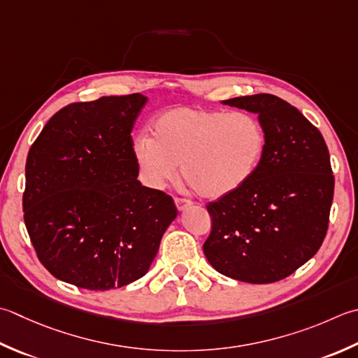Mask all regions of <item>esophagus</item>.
<instances>
[{
	"instance_id": "esophagus-1",
	"label": "esophagus",
	"mask_w": 358,
	"mask_h": 358,
	"mask_svg": "<svg viewBox=\"0 0 358 358\" xmlns=\"http://www.w3.org/2000/svg\"><path fill=\"white\" fill-rule=\"evenodd\" d=\"M191 205H192V203L186 200V199H175V206H177L178 211H185V209L189 208Z\"/></svg>"
}]
</instances>
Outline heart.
<instances>
[{
    "label": "heart",
    "mask_w": 358,
    "mask_h": 358,
    "mask_svg": "<svg viewBox=\"0 0 358 358\" xmlns=\"http://www.w3.org/2000/svg\"><path fill=\"white\" fill-rule=\"evenodd\" d=\"M153 138L133 141V158L144 183L161 189L178 177L199 195L217 200L236 192L253 177L265 147V131L250 113L200 107H175L158 115Z\"/></svg>",
    "instance_id": "1"
}]
</instances>
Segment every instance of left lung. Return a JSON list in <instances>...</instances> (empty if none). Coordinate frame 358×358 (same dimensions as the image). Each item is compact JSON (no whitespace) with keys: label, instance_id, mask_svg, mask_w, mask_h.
I'll return each instance as SVG.
<instances>
[{"label":"left lung","instance_id":"8db88e82","mask_svg":"<svg viewBox=\"0 0 358 358\" xmlns=\"http://www.w3.org/2000/svg\"><path fill=\"white\" fill-rule=\"evenodd\" d=\"M222 103L257 115L265 147L247 185L206 206L213 229L203 251L217 271L236 281H281L317 255L326 237L334 199L327 145L320 130L278 96Z\"/></svg>","mask_w":358,"mask_h":358}]
</instances>
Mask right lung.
Instances as JSON below:
<instances>
[{
	"label": "right lung",
	"mask_w": 358,
	"mask_h": 358,
	"mask_svg": "<svg viewBox=\"0 0 358 358\" xmlns=\"http://www.w3.org/2000/svg\"><path fill=\"white\" fill-rule=\"evenodd\" d=\"M145 102L136 93L71 103L31 147L24 223L63 282L110 290L138 281L178 214L169 195L138 180L131 130Z\"/></svg>",
	"instance_id": "obj_1"
}]
</instances>
